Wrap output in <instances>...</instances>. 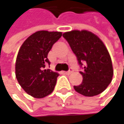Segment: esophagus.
Returning <instances> with one entry per match:
<instances>
[{
    "label": "esophagus",
    "instance_id": "1",
    "mask_svg": "<svg viewBox=\"0 0 124 124\" xmlns=\"http://www.w3.org/2000/svg\"><path fill=\"white\" fill-rule=\"evenodd\" d=\"M73 72V69H72V68H70L68 71H67V72H64L65 74H67V75H69V74H71L72 72Z\"/></svg>",
    "mask_w": 124,
    "mask_h": 124
}]
</instances>
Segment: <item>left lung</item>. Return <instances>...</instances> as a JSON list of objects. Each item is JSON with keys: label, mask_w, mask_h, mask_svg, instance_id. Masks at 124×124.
<instances>
[{"label": "left lung", "mask_w": 124, "mask_h": 124, "mask_svg": "<svg viewBox=\"0 0 124 124\" xmlns=\"http://www.w3.org/2000/svg\"><path fill=\"white\" fill-rule=\"evenodd\" d=\"M64 38L75 54L83 71L80 85L75 91L85 96H95L103 92L111 83L113 70L110 54L103 41L85 30L66 32Z\"/></svg>", "instance_id": "left-lung-1"}]
</instances>
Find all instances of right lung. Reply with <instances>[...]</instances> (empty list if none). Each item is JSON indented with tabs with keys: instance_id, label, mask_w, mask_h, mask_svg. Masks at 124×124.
I'll return each mask as SVG.
<instances>
[{
	"instance_id": "right-lung-1",
	"label": "right lung",
	"mask_w": 124,
	"mask_h": 124,
	"mask_svg": "<svg viewBox=\"0 0 124 124\" xmlns=\"http://www.w3.org/2000/svg\"><path fill=\"white\" fill-rule=\"evenodd\" d=\"M62 32L39 31L21 45L16 62V77L21 87L30 95L42 98L54 89L59 74L49 69L47 58L53 44L62 37Z\"/></svg>"
}]
</instances>
